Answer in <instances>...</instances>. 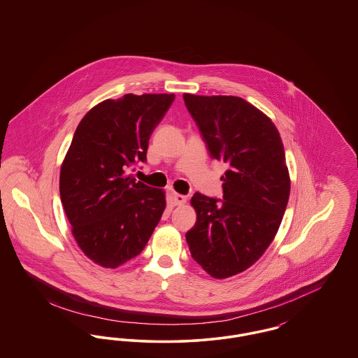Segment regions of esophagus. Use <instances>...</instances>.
Listing matches in <instances>:
<instances>
[{"instance_id":"esophagus-1","label":"esophagus","mask_w":358,"mask_h":358,"mask_svg":"<svg viewBox=\"0 0 358 358\" xmlns=\"http://www.w3.org/2000/svg\"><path fill=\"white\" fill-rule=\"evenodd\" d=\"M187 203V197L182 196V194H178V193H173L171 194V204L174 206H178V205H184Z\"/></svg>"}]
</instances>
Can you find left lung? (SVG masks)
I'll return each instance as SVG.
<instances>
[{
  "label": "left lung",
  "instance_id": "1",
  "mask_svg": "<svg viewBox=\"0 0 358 358\" xmlns=\"http://www.w3.org/2000/svg\"><path fill=\"white\" fill-rule=\"evenodd\" d=\"M212 158L228 164L222 200L194 193L192 257L216 279L250 268L271 244L289 197L285 148L273 120L238 96L184 94Z\"/></svg>",
  "mask_w": 358,
  "mask_h": 358
}]
</instances>
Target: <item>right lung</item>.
<instances>
[{
    "mask_svg": "<svg viewBox=\"0 0 358 358\" xmlns=\"http://www.w3.org/2000/svg\"><path fill=\"white\" fill-rule=\"evenodd\" d=\"M174 94H126L92 107L60 169V199L71 232L88 259L117 268L142 252L161 220L162 189L127 174L145 162L149 139Z\"/></svg>",
    "mask_w": 358,
    "mask_h": 358,
    "instance_id": "obj_1",
    "label": "right lung"
}]
</instances>
